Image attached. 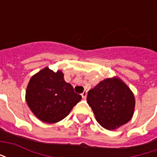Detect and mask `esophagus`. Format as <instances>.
<instances>
[{"instance_id": "34e87169", "label": "esophagus", "mask_w": 157, "mask_h": 157, "mask_svg": "<svg viewBox=\"0 0 157 157\" xmlns=\"http://www.w3.org/2000/svg\"><path fill=\"white\" fill-rule=\"evenodd\" d=\"M86 95H87V92H86V91H84V92H82V98H86Z\"/></svg>"}]
</instances>
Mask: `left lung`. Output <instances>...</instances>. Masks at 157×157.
I'll use <instances>...</instances> for the list:
<instances>
[{"label": "left lung", "instance_id": "8db88e82", "mask_svg": "<svg viewBox=\"0 0 157 157\" xmlns=\"http://www.w3.org/2000/svg\"><path fill=\"white\" fill-rule=\"evenodd\" d=\"M86 100L97 121L109 130H114L125 124L134 115V93L117 76L99 82L89 91Z\"/></svg>", "mask_w": 157, "mask_h": 157}]
</instances>
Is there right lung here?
Returning a JSON list of instances; mask_svg holds the SVG:
<instances>
[{
  "instance_id": "1",
  "label": "right lung",
  "mask_w": 157,
  "mask_h": 157,
  "mask_svg": "<svg viewBox=\"0 0 157 157\" xmlns=\"http://www.w3.org/2000/svg\"><path fill=\"white\" fill-rule=\"evenodd\" d=\"M26 102L37 118L47 124L65 118L82 96L64 79L61 71L42 69L30 79L26 90Z\"/></svg>"
}]
</instances>
